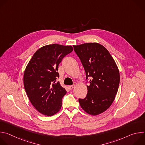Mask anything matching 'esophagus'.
Returning a JSON list of instances; mask_svg holds the SVG:
<instances>
[{"mask_svg":"<svg viewBox=\"0 0 145 145\" xmlns=\"http://www.w3.org/2000/svg\"><path fill=\"white\" fill-rule=\"evenodd\" d=\"M74 87H75V85H72V86H68V88H69L70 89H73Z\"/></svg>","mask_w":145,"mask_h":145,"instance_id":"34e87169","label":"esophagus"}]
</instances>
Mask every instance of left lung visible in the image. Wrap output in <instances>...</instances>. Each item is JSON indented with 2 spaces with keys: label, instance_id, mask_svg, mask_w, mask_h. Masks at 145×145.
I'll return each mask as SVG.
<instances>
[{
  "label": "left lung",
  "instance_id": "left-lung-1",
  "mask_svg": "<svg viewBox=\"0 0 145 145\" xmlns=\"http://www.w3.org/2000/svg\"><path fill=\"white\" fill-rule=\"evenodd\" d=\"M86 73L91 77L88 93L84 99H79L82 109L91 115L106 111L112 104L120 81L118 66L107 49L97 42L74 45Z\"/></svg>",
  "mask_w": 145,
  "mask_h": 145
}]
</instances>
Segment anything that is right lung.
I'll use <instances>...</instances> for the list:
<instances>
[{"label": "right lung", "mask_w": 145, "mask_h": 145, "mask_svg": "<svg viewBox=\"0 0 145 145\" xmlns=\"http://www.w3.org/2000/svg\"><path fill=\"white\" fill-rule=\"evenodd\" d=\"M73 50L72 46L45 45L29 62L24 74V87L32 105L40 114L50 116L60 110L67 91L56 80L58 65Z\"/></svg>", "instance_id": "right-lung-1"}]
</instances>
